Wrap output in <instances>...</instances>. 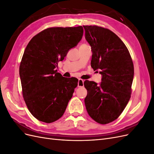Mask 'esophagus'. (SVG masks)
<instances>
[{
    "label": "esophagus",
    "instance_id": "esophagus-1",
    "mask_svg": "<svg viewBox=\"0 0 154 154\" xmlns=\"http://www.w3.org/2000/svg\"><path fill=\"white\" fill-rule=\"evenodd\" d=\"M83 83H84V81L82 79H79L78 80V87H83L84 86V84H83Z\"/></svg>",
    "mask_w": 154,
    "mask_h": 154
}]
</instances>
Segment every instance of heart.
Instances as JSON below:
<instances>
[{
    "label": "heart",
    "mask_w": 154,
    "mask_h": 154,
    "mask_svg": "<svg viewBox=\"0 0 154 154\" xmlns=\"http://www.w3.org/2000/svg\"><path fill=\"white\" fill-rule=\"evenodd\" d=\"M83 45H85V44H83Z\"/></svg>",
    "instance_id": "1"
}]
</instances>
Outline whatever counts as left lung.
Wrapping results in <instances>:
<instances>
[{
	"label": "left lung",
	"instance_id": "left-lung-1",
	"mask_svg": "<svg viewBox=\"0 0 154 154\" xmlns=\"http://www.w3.org/2000/svg\"><path fill=\"white\" fill-rule=\"evenodd\" d=\"M85 39L92 53L91 65L100 70L98 85L85 80L87 90L85 105L91 118L100 124L117 119L130 98L134 78V65L123 41L110 30L97 26H83Z\"/></svg>",
	"mask_w": 154,
	"mask_h": 154
}]
</instances>
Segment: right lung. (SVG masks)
<instances>
[{"label":"right lung","instance_id":"obj_1","mask_svg":"<svg viewBox=\"0 0 154 154\" xmlns=\"http://www.w3.org/2000/svg\"><path fill=\"white\" fill-rule=\"evenodd\" d=\"M83 34L82 26L51 27L27 45L19 68L22 94L29 112L40 122L50 123L61 118L71 99L78 80L64 78L55 69Z\"/></svg>","mask_w":154,"mask_h":154}]
</instances>
